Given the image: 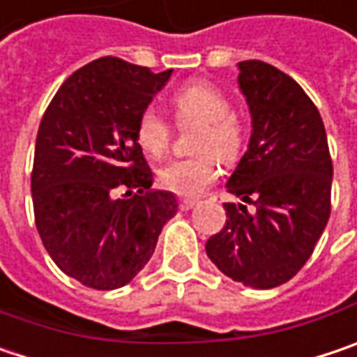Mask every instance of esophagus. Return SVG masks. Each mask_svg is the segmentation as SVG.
Returning a JSON list of instances; mask_svg holds the SVG:
<instances>
[{
  "label": "esophagus",
  "instance_id": "34e87169",
  "mask_svg": "<svg viewBox=\"0 0 357 357\" xmlns=\"http://www.w3.org/2000/svg\"><path fill=\"white\" fill-rule=\"evenodd\" d=\"M197 205V201L195 199H181L178 201V207L183 209V211H189V209H192Z\"/></svg>",
  "mask_w": 357,
  "mask_h": 357
}]
</instances>
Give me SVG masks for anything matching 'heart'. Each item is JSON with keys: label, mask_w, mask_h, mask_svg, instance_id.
I'll use <instances>...</instances> for the list:
<instances>
[{"label": "heart", "mask_w": 357, "mask_h": 357, "mask_svg": "<svg viewBox=\"0 0 357 357\" xmlns=\"http://www.w3.org/2000/svg\"><path fill=\"white\" fill-rule=\"evenodd\" d=\"M172 119L178 128H197L192 136L191 158L172 160L158 172V183L166 191L197 197L219 174V162L234 165L245 148V121L231 109V99L221 87L195 81L170 97ZM136 140L152 156H165L172 142V126L156 109H144L136 121Z\"/></svg>", "instance_id": "heart-1"}]
</instances>
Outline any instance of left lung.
Segmentation results:
<instances>
[{
    "instance_id": "left-lung-1",
    "label": "left lung",
    "mask_w": 357,
    "mask_h": 357,
    "mask_svg": "<svg viewBox=\"0 0 357 357\" xmlns=\"http://www.w3.org/2000/svg\"><path fill=\"white\" fill-rule=\"evenodd\" d=\"M238 68L252 136L227 191L242 203H223L227 221L205 250L231 280L274 289L305 266L327 225L333 165L323 119L303 87L262 61Z\"/></svg>"
}]
</instances>
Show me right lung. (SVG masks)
Listing matches in <instances>:
<instances>
[{"label":"right lung","instance_id":"right-lung-1","mask_svg":"<svg viewBox=\"0 0 357 357\" xmlns=\"http://www.w3.org/2000/svg\"><path fill=\"white\" fill-rule=\"evenodd\" d=\"M170 73L103 56L75 70L42 115L36 227L54 264L95 291L128 284L178 211L172 192L150 189L152 170L136 140L138 117Z\"/></svg>","mask_w":357,"mask_h":357}]
</instances>
